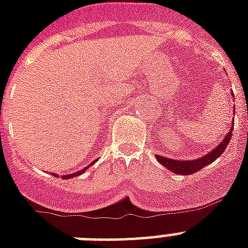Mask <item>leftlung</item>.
I'll return each instance as SVG.
<instances>
[{"label":"left lung","instance_id":"1","mask_svg":"<svg viewBox=\"0 0 248 248\" xmlns=\"http://www.w3.org/2000/svg\"><path fill=\"white\" fill-rule=\"evenodd\" d=\"M232 124H234V121H233ZM232 130L233 126L231 127V131H229L227 136L224 138L220 145H218L217 148L213 149L209 154H206L205 156H201L199 159H195V160H176V159H170L166 158V156H160L156 155V159H158V162L164 166L170 172H174L177 174H183V176H188V174H194L196 173L197 170H201L204 167L209 166L210 163H213L214 160L219 158V156L222 155L223 152L227 148V145L229 144L231 141V138H232Z\"/></svg>","mask_w":248,"mask_h":248}]
</instances>
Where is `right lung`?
Masks as SVG:
<instances>
[{
  "mask_svg": "<svg viewBox=\"0 0 248 248\" xmlns=\"http://www.w3.org/2000/svg\"><path fill=\"white\" fill-rule=\"evenodd\" d=\"M92 164H94V163H92ZM86 170H88V167H86V168H84V170H78V172H76V173H71V174H66V176H62V177H63V178H66V180H68V178H71V177H76V176H78V174H81V173L85 172ZM53 176L56 177V174H53Z\"/></svg>",
  "mask_w": 248,
  "mask_h": 248,
  "instance_id": "1",
  "label": "right lung"
}]
</instances>
